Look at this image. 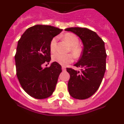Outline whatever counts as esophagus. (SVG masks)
Wrapping results in <instances>:
<instances>
[{"mask_svg":"<svg viewBox=\"0 0 124 124\" xmlns=\"http://www.w3.org/2000/svg\"><path fill=\"white\" fill-rule=\"evenodd\" d=\"M62 71H65V70H66V68H65V67H64V66H62Z\"/></svg>","mask_w":124,"mask_h":124,"instance_id":"obj_1","label":"esophagus"}]
</instances>
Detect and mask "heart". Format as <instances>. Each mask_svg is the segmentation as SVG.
Returning <instances> with one entry per match:
<instances>
[{
	"label": "heart",
	"mask_w": 124,
	"mask_h": 124,
	"mask_svg": "<svg viewBox=\"0 0 124 124\" xmlns=\"http://www.w3.org/2000/svg\"><path fill=\"white\" fill-rule=\"evenodd\" d=\"M64 40L67 41L70 45V50L76 57H79L81 54V48L79 45V39L77 36L72 33H66L63 36ZM57 38L54 37L50 43V49L51 52H54L56 50L57 47ZM52 60L54 62H57L58 64L62 65H67L73 62L74 56L71 54H62L60 53H55L52 55Z\"/></svg>",
	"instance_id": "obj_1"
}]
</instances>
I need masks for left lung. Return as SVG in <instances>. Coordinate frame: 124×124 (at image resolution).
I'll use <instances>...</instances> for the list:
<instances>
[{"instance_id":"obj_1","label":"left lung","mask_w":124,"mask_h":124,"mask_svg":"<svg viewBox=\"0 0 124 124\" xmlns=\"http://www.w3.org/2000/svg\"><path fill=\"white\" fill-rule=\"evenodd\" d=\"M65 31L78 36L84 45L81 56L74 65L80 67L77 71L67 68L70 74L68 82L69 93L78 100L88 98L99 88L106 70L105 43L94 31L85 28H69Z\"/></svg>"}]
</instances>
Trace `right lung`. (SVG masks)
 Instances as JSON below:
<instances>
[{"instance_id": "add662e5", "label": "right lung", "mask_w": 124, "mask_h": 124, "mask_svg": "<svg viewBox=\"0 0 124 124\" xmlns=\"http://www.w3.org/2000/svg\"><path fill=\"white\" fill-rule=\"evenodd\" d=\"M62 30L37 24L25 31L18 41L15 55L16 75L23 89L31 97L45 99L55 89L62 67L57 62L48 67L42 65L51 60L50 43Z\"/></svg>"}]
</instances>
